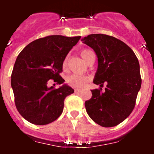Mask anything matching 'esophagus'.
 <instances>
[{
	"label": "esophagus",
	"instance_id": "obj_1",
	"mask_svg": "<svg viewBox=\"0 0 154 154\" xmlns=\"http://www.w3.org/2000/svg\"><path fill=\"white\" fill-rule=\"evenodd\" d=\"M75 92H76V93H80V92H82V90H81V89H75Z\"/></svg>",
	"mask_w": 154,
	"mask_h": 154
}]
</instances>
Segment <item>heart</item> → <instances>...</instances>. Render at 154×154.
I'll return each mask as SVG.
<instances>
[{"instance_id": "obj_1", "label": "heart", "mask_w": 154, "mask_h": 154, "mask_svg": "<svg viewBox=\"0 0 154 154\" xmlns=\"http://www.w3.org/2000/svg\"><path fill=\"white\" fill-rule=\"evenodd\" d=\"M92 51L89 49H84L81 51V56L83 58L85 62H88L89 57L92 54ZM67 65V57L63 61V68H65ZM89 81V77L85 75H79L72 74L69 75L66 78V82L70 86L77 88V89H82L85 85V84Z\"/></svg>"}]
</instances>
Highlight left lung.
I'll list each match as a JSON object with an SVG mask.
<instances>
[{
  "mask_svg": "<svg viewBox=\"0 0 154 154\" xmlns=\"http://www.w3.org/2000/svg\"><path fill=\"white\" fill-rule=\"evenodd\" d=\"M98 58L93 83L104 92L93 89L92 98L85 103L89 117L103 127L117 126L134 109L141 87L140 64L135 53L126 44L112 36L92 34L82 38Z\"/></svg>",
  "mask_w": 154,
  "mask_h": 154,
  "instance_id": "1",
  "label": "left lung"
}]
</instances>
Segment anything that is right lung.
I'll list each match as a JSON object with an SVG mask.
<instances>
[{
  "label": "right lung",
  "instance_id": "add662e5",
  "mask_svg": "<svg viewBox=\"0 0 154 154\" xmlns=\"http://www.w3.org/2000/svg\"><path fill=\"white\" fill-rule=\"evenodd\" d=\"M81 36L50 35L37 39L20 52L11 74V87L19 113L35 125H46L58 119L65 97L74 89L61 77L63 61ZM53 79L62 86L48 87Z\"/></svg>",
  "mask_w": 154,
  "mask_h": 154
}]
</instances>
